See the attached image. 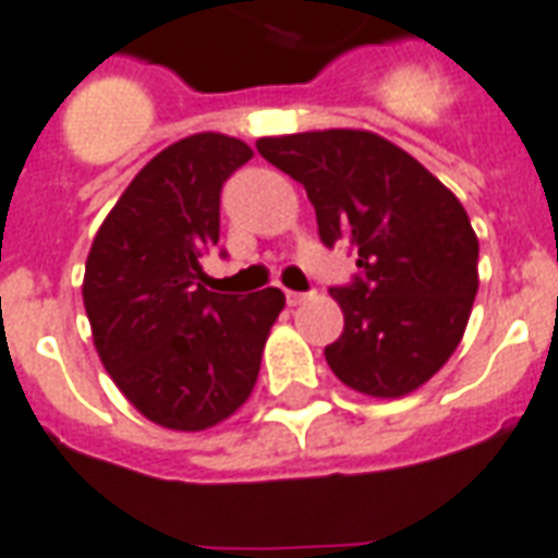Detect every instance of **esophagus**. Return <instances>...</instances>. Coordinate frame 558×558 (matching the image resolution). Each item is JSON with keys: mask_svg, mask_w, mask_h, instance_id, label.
<instances>
[{"mask_svg": "<svg viewBox=\"0 0 558 558\" xmlns=\"http://www.w3.org/2000/svg\"><path fill=\"white\" fill-rule=\"evenodd\" d=\"M307 299H314V290H311V292H292V290L287 292V302H290L292 307H295V305H305Z\"/></svg>", "mask_w": 558, "mask_h": 558, "instance_id": "34e87169", "label": "esophagus"}]
</instances>
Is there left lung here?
<instances>
[{"label": "left lung", "instance_id": "8db88e82", "mask_svg": "<svg viewBox=\"0 0 558 558\" xmlns=\"http://www.w3.org/2000/svg\"><path fill=\"white\" fill-rule=\"evenodd\" d=\"M256 150L305 186L319 241L356 251L360 275L332 287L344 332L335 377L374 399L423 387L453 356L477 295V235L462 202L387 138L323 130L259 138Z\"/></svg>", "mask_w": 558, "mask_h": 558}]
</instances>
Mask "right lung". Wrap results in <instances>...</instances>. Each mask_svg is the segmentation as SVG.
Returning a JSON list of instances; mask_svg holds the SVG:
<instances>
[{"label":"right lung","mask_w":558,"mask_h":558,"mask_svg":"<svg viewBox=\"0 0 558 558\" xmlns=\"http://www.w3.org/2000/svg\"><path fill=\"white\" fill-rule=\"evenodd\" d=\"M253 150L220 132L150 159L99 226L84 271L93 344L105 372L150 423L202 432L232 416L259 377L278 287L247 299L205 290L220 241V190Z\"/></svg>","instance_id":"1"}]
</instances>
